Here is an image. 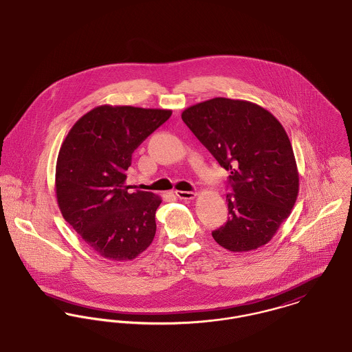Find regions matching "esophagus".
<instances>
[{
    "label": "esophagus",
    "mask_w": 352,
    "mask_h": 352,
    "mask_svg": "<svg viewBox=\"0 0 352 352\" xmlns=\"http://www.w3.org/2000/svg\"><path fill=\"white\" fill-rule=\"evenodd\" d=\"M175 195L179 198V199H192L195 198V192L194 191H181V190H177L175 191Z\"/></svg>",
    "instance_id": "34e87169"
}]
</instances>
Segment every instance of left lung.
Instances as JSON below:
<instances>
[{
    "label": "left lung",
    "instance_id": "8db88e82",
    "mask_svg": "<svg viewBox=\"0 0 352 352\" xmlns=\"http://www.w3.org/2000/svg\"><path fill=\"white\" fill-rule=\"evenodd\" d=\"M182 120L230 173L229 218L212 232L230 252H249L271 241L291 214L298 173L291 140L281 123L246 100L214 98L182 112Z\"/></svg>",
    "mask_w": 352,
    "mask_h": 352
}]
</instances>
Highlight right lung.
Here are the masks:
<instances>
[{"instance_id": "obj_1", "label": "right lung", "mask_w": 352, "mask_h": 352, "mask_svg": "<svg viewBox=\"0 0 352 352\" xmlns=\"http://www.w3.org/2000/svg\"><path fill=\"white\" fill-rule=\"evenodd\" d=\"M171 116L170 109L100 106L74 124L56 163L64 219L98 254L135 258L153 243L161 197L126 186L133 153Z\"/></svg>"}]
</instances>
